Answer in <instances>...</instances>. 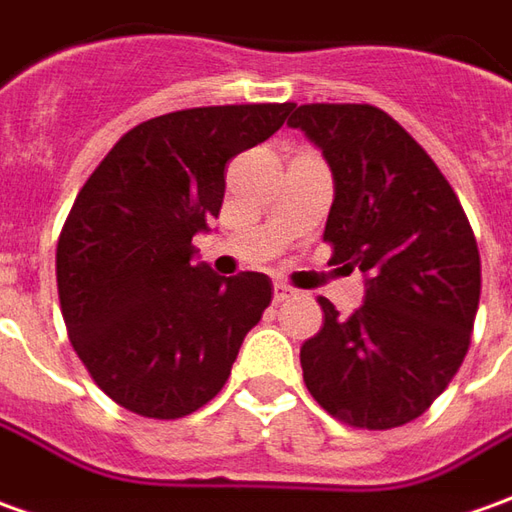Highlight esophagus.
Instances as JSON below:
<instances>
[{
  "mask_svg": "<svg viewBox=\"0 0 512 512\" xmlns=\"http://www.w3.org/2000/svg\"><path fill=\"white\" fill-rule=\"evenodd\" d=\"M288 297H294V288H288L285 283L274 285V302H285Z\"/></svg>",
  "mask_w": 512,
  "mask_h": 512,
  "instance_id": "1",
  "label": "esophagus"
}]
</instances>
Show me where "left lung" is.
<instances>
[{"instance_id":"left-lung-1","label":"left lung","mask_w":512,"mask_h":512,"mask_svg":"<svg viewBox=\"0 0 512 512\" xmlns=\"http://www.w3.org/2000/svg\"><path fill=\"white\" fill-rule=\"evenodd\" d=\"M288 125L333 173L330 260L364 274L353 316L319 297L325 322L300 350L305 387L347 426L395 429L429 409L468 353L482 291L474 229L446 176L387 111L308 103Z\"/></svg>"}]
</instances>
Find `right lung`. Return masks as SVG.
Listing matches in <instances>:
<instances>
[{"instance_id":"obj_1","label":"right lung","mask_w":512,"mask_h":512,"mask_svg":"<svg viewBox=\"0 0 512 512\" xmlns=\"http://www.w3.org/2000/svg\"><path fill=\"white\" fill-rule=\"evenodd\" d=\"M288 111L204 106L139 123L75 198L55 252L61 314L83 367L128 412L176 420L212 401L269 308L266 274L218 277L193 260V235L221 212L229 159Z\"/></svg>"}]
</instances>
